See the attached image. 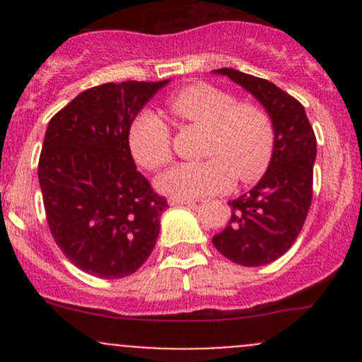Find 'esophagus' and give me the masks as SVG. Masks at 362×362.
Segmentation results:
<instances>
[{"label":"esophagus","mask_w":362,"mask_h":362,"mask_svg":"<svg viewBox=\"0 0 362 362\" xmlns=\"http://www.w3.org/2000/svg\"><path fill=\"white\" fill-rule=\"evenodd\" d=\"M168 203L171 206H184V204H194V199H187V198H170Z\"/></svg>","instance_id":"1"}]
</instances>
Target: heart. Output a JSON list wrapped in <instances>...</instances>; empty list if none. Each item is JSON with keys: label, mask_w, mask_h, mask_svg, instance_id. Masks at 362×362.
Segmentation results:
<instances>
[{"label": "heart", "mask_w": 362, "mask_h": 362, "mask_svg": "<svg viewBox=\"0 0 362 362\" xmlns=\"http://www.w3.org/2000/svg\"><path fill=\"white\" fill-rule=\"evenodd\" d=\"M168 107L180 122L204 127L198 163L175 166L158 178V189L171 198L218 194L235 184L257 180L268 170L275 148V129L268 112L252 101H236L228 90L206 82L191 83L168 98ZM173 136L163 117L145 110L129 127L134 160L159 170L173 158Z\"/></svg>", "instance_id": "heart-1"}]
</instances>
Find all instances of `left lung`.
Wrapping results in <instances>:
<instances>
[{
	"label": "left lung",
	"instance_id": "1",
	"mask_svg": "<svg viewBox=\"0 0 362 362\" xmlns=\"http://www.w3.org/2000/svg\"><path fill=\"white\" fill-rule=\"evenodd\" d=\"M215 73L229 76L266 108L275 129V148L261 180L229 202L231 218L211 243L236 264L264 266L293 247L306 221L313 196L315 133L303 105L269 80L233 68Z\"/></svg>",
	"mask_w": 362,
	"mask_h": 362
}]
</instances>
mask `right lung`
I'll list each match as a JSON object with an SVG mask.
<instances>
[{
    "label": "right lung",
    "mask_w": 362,
    "mask_h": 362,
    "mask_svg": "<svg viewBox=\"0 0 362 362\" xmlns=\"http://www.w3.org/2000/svg\"><path fill=\"white\" fill-rule=\"evenodd\" d=\"M166 83L90 87L47 127L38 180L49 229L69 261L98 279L134 273L158 242L168 202L136 170L129 127Z\"/></svg>",
    "instance_id": "right-lung-1"
}]
</instances>
